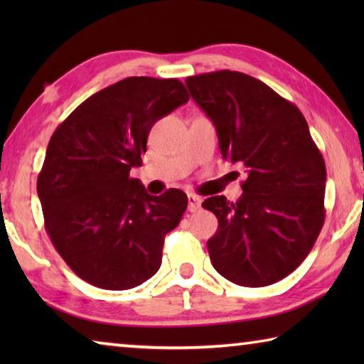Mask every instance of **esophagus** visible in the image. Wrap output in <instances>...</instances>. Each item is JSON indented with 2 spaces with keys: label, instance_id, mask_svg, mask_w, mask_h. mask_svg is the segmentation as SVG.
I'll use <instances>...</instances> for the list:
<instances>
[{
  "label": "esophagus",
  "instance_id": "esophagus-1",
  "mask_svg": "<svg viewBox=\"0 0 364 364\" xmlns=\"http://www.w3.org/2000/svg\"><path fill=\"white\" fill-rule=\"evenodd\" d=\"M202 204V199L199 196L196 194H188V208L189 212H197L200 208Z\"/></svg>",
  "mask_w": 364,
  "mask_h": 364
}]
</instances>
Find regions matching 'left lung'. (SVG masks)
Listing matches in <instances>:
<instances>
[{
	"mask_svg": "<svg viewBox=\"0 0 364 364\" xmlns=\"http://www.w3.org/2000/svg\"><path fill=\"white\" fill-rule=\"evenodd\" d=\"M186 86L213 122L221 156L247 168L236 202H202L218 218L210 262L237 286L274 284L305 260L323 228L324 159L297 106L260 80L220 70L188 77Z\"/></svg>",
	"mask_w": 364,
	"mask_h": 364,
	"instance_id": "obj_1",
	"label": "left lung"
}]
</instances>
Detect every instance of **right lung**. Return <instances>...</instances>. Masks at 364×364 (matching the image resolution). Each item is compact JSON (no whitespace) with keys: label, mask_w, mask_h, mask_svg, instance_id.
Wrapping results in <instances>:
<instances>
[{"label":"right lung","mask_w":364,"mask_h":364,"mask_svg":"<svg viewBox=\"0 0 364 364\" xmlns=\"http://www.w3.org/2000/svg\"><path fill=\"white\" fill-rule=\"evenodd\" d=\"M188 100L176 78L128 77L80 104L49 139L36 181L45 228L90 284L127 291L159 271L188 196L147 194L130 170L141 167L154 123Z\"/></svg>","instance_id":"1"}]
</instances>
